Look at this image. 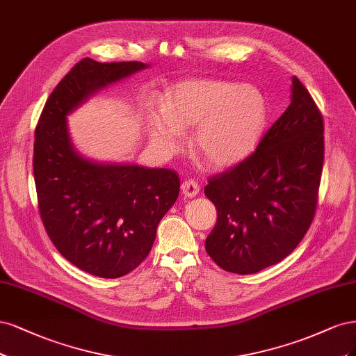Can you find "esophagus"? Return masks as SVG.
Returning <instances> with one entry per match:
<instances>
[{
    "instance_id": "esophagus-1",
    "label": "esophagus",
    "mask_w": 356,
    "mask_h": 356,
    "mask_svg": "<svg viewBox=\"0 0 356 356\" xmlns=\"http://www.w3.org/2000/svg\"><path fill=\"white\" fill-rule=\"evenodd\" d=\"M198 192H200V186H198V183L195 181V180L188 179V180H185V181L181 183V193L185 195L186 198L195 197V195H198Z\"/></svg>"
}]
</instances>
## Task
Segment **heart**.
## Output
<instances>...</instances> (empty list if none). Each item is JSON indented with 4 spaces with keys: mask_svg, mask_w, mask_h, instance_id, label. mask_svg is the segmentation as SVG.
Returning <instances> with one entry per match:
<instances>
[{
    "mask_svg": "<svg viewBox=\"0 0 356 356\" xmlns=\"http://www.w3.org/2000/svg\"><path fill=\"white\" fill-rule=\"evenodd\" d=\"M163 115L146 120L149 137L163 152L181 143V131L197 129L192 149L213 167H229L256 147L266 120L259 90L222 79H191L171 88L163 100Z\"/></svg>",
    "mask_w": 356,
    "mask_h": 356,
    "instance_id": "obj_1",
    "label": "heart"
}]
</instances>
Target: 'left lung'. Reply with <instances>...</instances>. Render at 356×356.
<instances>
[{
    "label": "left lung",
    "mask_w": 356,
    "mask_h": 356,
    "mask_svg": "<svg viewBox=\"0 0 356 356\" xmlns=\"http://www.w3.org/2000/svg\"><path fill=\"white\" fill-rule=\"evenodd\" d=\"M323 164V115L293 76L291 103L256 151L210 177L204 189L217 209L205 239L216 265L248 275L289 256L314 220Z\"/></svg>",
    "instance_id": "left-lung-1"
}]
</instances>
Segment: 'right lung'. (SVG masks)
I'll return each mask as SVG.
<instances>
[{"instance_id": "1", "label": "right lung", "mask_w": 356, "mask_h": 356, "mask_svg": "<svg viewBox=\"0 0 356 356\" xmlns=\"http://www.w3.org/2000/svg\"><path fill=\"white\" fill-rule=\"evenodd\" d=\"M142 62L79 60L45 102L33 143V179L45 232L81 270L120 278L147 257L179 197L175 170L100 164L75 151L66 117L96 91L142 71Z\"/></svg>"}]
</instances>
